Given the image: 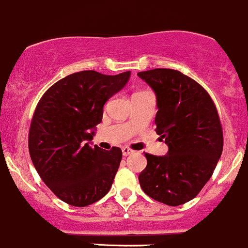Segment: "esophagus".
Listing matches in <instances>:
<instances>
[{
    "instance_id": "obj_1",
    "label": "esophagus",
    "mask_w": 248,
    "mask_h": 248,
    "mask_svg": "<svg viewBox=\"0 0 248 248\" xmlns=\"http://www.w3.org/2000/svg\"><path fill=\"white\" fill-rule=\"evenodd\" d=\"M122 154H124V156H128L130 154H134V151L130 149L129 147H124V148H122Z\"/></svg>"
}]
</instances>
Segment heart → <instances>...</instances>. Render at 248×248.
Here are the masks:
<instances>
[{
    "label": "heart",
    "mask_w": 248,
    "mask_h": 248,
    "mask_svg": "<svg viewBox=\"0 0 248 248\" xmlns=\"http://www.w3.org/2000/svg\"><path fill=\"white\" fill-rule=\"evenodd\" d=\"M135 93H139V92H135Z\"/></svg>",
    "instance_id": "b5f03b06"
}]
</instances>
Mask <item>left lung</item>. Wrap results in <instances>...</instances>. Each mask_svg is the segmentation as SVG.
I'll return each mask as SVG.
<instances>
[{"instance_id": "left-lung-1", "label": "left lung", "mask_w": 248, "mask_h": 248, "mask_svg": "<svg viewBox=\"0 0 248 248\" xmlns=\"http://www.w3.org/2000/svg\"><path fill=\"white\" fill-rule=\"evenodd\" d=\"M156 95V133L168 146L164 156L145 154L139 175L143 192L168 206L194 199L211 179L222 153L216 105L193 78L174 69L138 73Z\"/></svg>"}]
</instances>
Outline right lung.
Segmentation results:
<instances>
[{
	"instance_id": "right-lung-1",
	"label": "right lung",
	"mask_w": 248,
	"mask_h": 248,
	"mask_svg": "<svg viewBox=\"0 0 248 248\" xmlns=\"http://www.w3.org/2000/svg\"><path fill=\"white\" fill-rule=\"evenodd\" d=\"M130 72L74 73L43 94L29 129V154L48 188L68 205L84 207L109 192L122 159L119 147L89 143L105 103L128 82Z\"/></svg>"
}]
</instances>
